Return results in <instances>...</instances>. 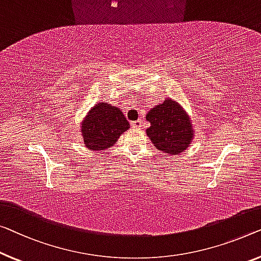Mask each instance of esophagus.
I'll return each mask as SVG.
<instances>
[{
	"label": "esophagus",
	"mask_w": 261,
	"mask_h": 261,
	"mask_svg": "<svg viewBox=\"0 0 261 261\" xmlns=\"http://www.w3.org/2000/svg\"><path fill=\"white\" fill-rule=\"evenodd\" d=\"M131 126L135 127V129H141L142 127V122L141 119L138 120H134V122H131Z\"/></svg>",
	"instance_id": "1"
}]
</instances>
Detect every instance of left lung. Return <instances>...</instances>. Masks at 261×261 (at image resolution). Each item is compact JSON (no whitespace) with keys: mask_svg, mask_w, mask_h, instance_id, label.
<instances>
[{"mask_svg":"<svg viewBox=\"0 0 261 261\" xmlns=\"http://www.w3.org/2000/svg\"><path fill=\"white\" fill-rule=\"evenodd\" d=\"M146 120L151 126L146 130L155 149L169 154L184 152L193 137L189 116L179 104L172 99L164 102L147 112Z\"/></svg>","mask_w":261,"mask_h":261,"instance_id":"1","label":"left lung"}]
</instances>
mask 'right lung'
I'll list each match as a JSON object with an SVG mask.
<instances>
[{
	"instance_id": "add662e5",
	"label": "right lung",
	"mask_w": 261,
	"mask_h": 261,
	"mask_svg": "<svg viewBox=\"0 0 261 261\" xmlns=\"http://www.w3.org/2000/svg\"><path fill=\"white\" fill-rule=\"evenodd\" d=\"M130 127L122 111L108 103L93 107L82 124L84 144L90 150H106Z\"/></svg>"
}]
</instances>
